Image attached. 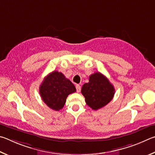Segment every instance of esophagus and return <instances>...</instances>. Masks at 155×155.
Returning <instances> with one entry per match:
<instances>
[{"label":"esophagus","instance_id":"34e87169","mask_svg":"<svg viewBox=\"0 0 155 155\" xmlns=\"http://www.w3.org/2000/svg\"><path fill=\"white\" fill-rule=\"evenodd\" d=\"M75 88H76V91H77L78 93H79L81 90V86L79 84H76L75 85Z\"/></svg>","mask_w":155,"mask_h":155}]
</instances>
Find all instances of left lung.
I'll return each mask as SVG.
<instances>
[{"mask_svg":"<svg viewBox=\"0 0 155 155\" xmlns=\"http://www.w3.org/2000/svg\"><path fill=\"white\" fill-rule=\"evenodd\" d=\"M86 104L94 110L104 107L113 99L115 89L107 78L97 72L89 77V82L82 88Z\"/></svg>","mask_w":155,"mask_h":155,"instance_id":"left-lung-1","label":"left lung"}]
</instances>
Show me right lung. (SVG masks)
Here are the masks:
<instances>
[{
	"label": "right lung",
	"instance_id": "right-lung-1",
	"mask_svg": "<svg viewBox=\"0 0 155 155\" xmlns=\"http://www.w3.org/2000/svg\"><path fill=\"white\" fill-rule=\"evenodd\" d=\"M75 91L73 84L57 71L46 76L39 87V93L43 102L56 111L61 110L68 95Z\"/></svg>",
	"mask_w": 155,
	"mask_h": 155
}]
</instances>
